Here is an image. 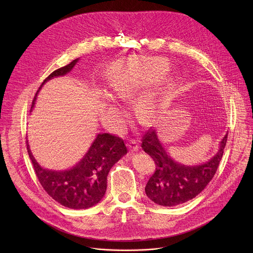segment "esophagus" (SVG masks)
Instances as JSON below:
<instances>
[{
    "label": "esophagus",
    "instance_id": "1",
    "mask_svg": "<svg viewBox=\"0 0 253 253\" xmlns=\"http://www.w3.org/2000/svg\"><path fill=\"white\" fill-rule=\"evenodd\" d=\"M127 146H128L129 150L132 151V152H135V151H138V150H139V145L137 144V142H136L135 140H133V139L129 140V142H128V144H127Z\"/></svg>",
    "mask_w": 253,
    "mask_h": 253
}]
</instances>
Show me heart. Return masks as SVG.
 Here are the masks:
<instances>
[{"mask_svg":"<svg viewBox=\"0 0 253 253\" xmlns=\"http://www.w3.org/2000/svg\"><path fill=\"white\" fill-rule=\"evenodd\" d=\"M167 68V64L160 58H130L111 68L108 84L117 98L128 100L162 78ZM172 82V78L167 77L159 86L146 90L139 97L135 112L140 122L145 124L154 119L160 109L161 98Z\"/></svg>","mask_w":253,"mask_h":253,"instance_id":"heart-1","label":"heart"}]
</instances>
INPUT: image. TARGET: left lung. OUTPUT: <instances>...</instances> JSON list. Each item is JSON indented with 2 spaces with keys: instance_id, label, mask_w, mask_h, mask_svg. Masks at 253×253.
<instances>
[{
  "instance_id": "obj_1",
  "label": "left lung",
  "mask_w": 253,
  "mask_h": 253,
  "mask_svg": "<svg viewBox=\"0 0 253 253\" xmlns=\"http://www.w3.org/2000/svg\"><path fill=\"white\" fill-rule=\"evenodd\" d=\"M227 134L220 141L217 153L207 162L184 165L170 157L156 130H148L143 136L141 147L152 157L156 169L146 184V195L156 204L166 207L182 204L196 197L211 181L219 166Z\"/></svg>"
}]
</instances>
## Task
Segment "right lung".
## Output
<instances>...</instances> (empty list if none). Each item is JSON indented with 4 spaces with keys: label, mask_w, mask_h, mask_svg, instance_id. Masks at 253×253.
<instances>
[{
    "label": "right lung",
    "mask_w": 253,
    "mask_h": 253,
    "mask_svg": "<svg viewBox=\"0 0 253 253\" xmlns=\"http://www.w3.org/2000/svg\"><path fill=\"white\" fill-rule=\"evenodd\" d=\"M79 59L57 69L42 83L33 100L31 111L42 86L54 77L64 76L74 68ZM29 157L45 191L61 205L72 209H86L99 203L107 188V176L112 166L126 153L122 138L109 133L96 136L84 157L72 168L56 171L43 168L33 156L27 141Z\"/></svg>",
    "instance_id": "add662e5"
}]
</instances>
